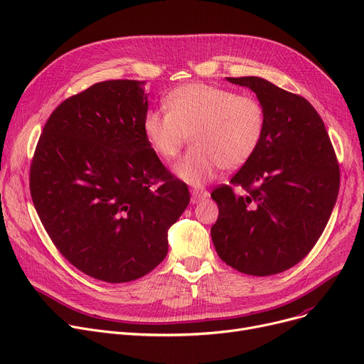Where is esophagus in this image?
I'll return each instance as SVG.
<instances>
[{
	"label": "esophagus",
	"instance_id": "esophagus-1",
	"mask_svg": "<svg viewBox=\"0 0 364 364\" xmlns=\"http://www.w3.org/2000/svg\"><path fill=\"white\" fill-rule=\"evenodd\" d=\"M209 196V193L206 192V190H193L192 192V203H198L203 199H206Z\"/></svg>",
	"mask_w": 364,
	"mask_h": 364
}]
</instances>
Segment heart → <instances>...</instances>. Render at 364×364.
Here are the masks:
<instances>
[{"mask_svg":"<svg viewBox=\"0 0 364 364\" xmlns=\"http://www.w3.org/2000/svg\"><path fill=\"white\" fill-rule=\"evenodd\" d=\"M165 109L144 114V137L162 161L172 162L190 136L192 149L177 164L176 174L193 187L211 181L220 166L225 171L243 166L265 134L267 118L259 100L214 85L178 87L165 99Z\"/></svg>","mask_w":364,"mask_h":364,"instance_id":"1","label":"heart"}]
</instances>
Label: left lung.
<instances>
[{
  "mask_svg": "<svg viewBox=\"0 0 364 364\" xmlns=\"http://www.w3.org/2000/svg\"><path fill=\"white\" fill-rule=\"evenodd\" d=\"M257 94L267 127L261 146L211 198L218 257L235 270L272 276L298 264L326 227L339 192V165L316 109L258 76L227 78ZM232 186L248 193L237 197Z\"/></svg>",
  "mask_w": 364,
  "mask_h": 364,
  "instance_id": "obj_1",
  "label": "left lung"
}]
</instances>
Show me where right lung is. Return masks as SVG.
I'll return each mask as SVG.
<instances>
[{"mask_svg":"<svg viewBox=\"0 0 364 364\" xmlns=\"http://www.w3.org/2000/svg\"><path fill=\"white\" fill-rule=\"evenodd\" d=\"M147 109L143 81L94 84L51 113L31 165L32 200L50 239L80 272L107 283L159 265L169 227L190 202L144 137Z\"/></svg>","mask_w":364,"mask_h":364,"instance_id":"right-lung-1","label":"right lung"}]
</instances>
